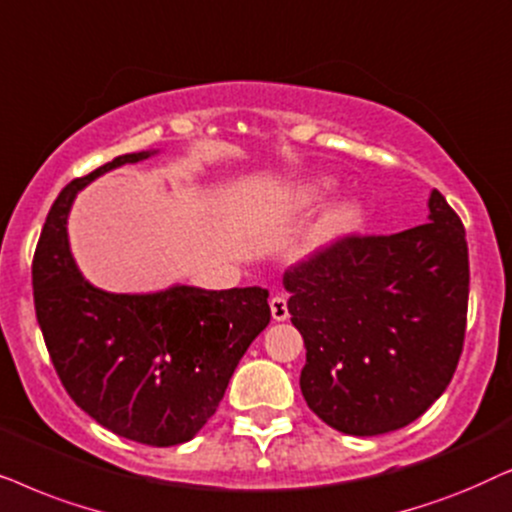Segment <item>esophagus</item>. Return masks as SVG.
I'll use <instances>...</instances> for the list:
<instances>
[{
    "label": "esophagus",
    "instance_id": "obj_1",
    "mask_svg": "<svg viewBox=\"0 0 512 512\" xmlns=\"http://www.w3.org/2000/svg\"><path fill=\"white\" fill-rule=\"evenodd\" d=\"M269 306H271V316H274V320H278V323H281V320H288V318H290V311H288V299H285L283 295L271 297Z\"/></svg>",
    "mask_w": 512,
    "mask_h": 512
}]
</instances>
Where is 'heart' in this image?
<instances>
[{
	"label": "heart",
	"instance_id": "b5f03b06",
	"mask_svg": "<svg viewBox=\"0 0 512 512\" xmlns=\"http://www.w3.org/2000/svg\"><path fill=\"white\" fill-rule=\"evenodd\" d=\"M337 189V180L330 175H313L306 180L292 185L283 196L285 208L292 213H302V210H311L320 206V203L330 199ZM367 217V206L360 196H339V199L325 203L323 210L316 215V220L311 222V227L306 229L302 241L295 245L292 257L297 262H311L318 257L327 255L330 250H335L337 245H342L346 238H351L356 231L363 227Z\"/></svg>",
	"mask_w": 512,
	"mask_h": 512
}]
</instances>
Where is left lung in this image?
<instances>
[{"instance_id":"8db88e82","label":"left lung","mask_w":512,"mask_h":512,"mask_svg":"<svg viewBox=\"0 0 512 512\" xmlns=\"http://www.w3.org/2000/svg\"><path fill=\"white\" fill-rule=\"evenodd\" d=\"M468 278L466 231L438 189L426 224L351 236L285 271L290 320L306 346V405L358 438L419 419L459 363Z\"/></svg>"}]
</instances>
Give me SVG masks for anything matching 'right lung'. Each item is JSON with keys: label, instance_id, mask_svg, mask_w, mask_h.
Masks as SVG:
<instances>
[{"label": "right lung", "instance_id": "1", "mask_svg": "<svg viewBox=\"0 0 512 512\" xmlns=\"http://www.w3.org/2000/svg\"><path fill=\"white\" fill-rule=\"evenodd\" d=\"M156 154L117 156L58 194L34 252L32 288L46 349L74 403L121 438L170 447L208 424L271 311L262 288L109 292L86 281L67 236L74 199L109 170Z\"/></svg>", "mask_w": 512, "mask_h": 512}]
</instances>
